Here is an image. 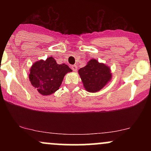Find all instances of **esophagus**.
I'll use <instances>...</instances> for the list:
<instances>
[{"instance_id":"esophagus-1","label":"esophagus","mask_w":151,"mask_h":151,"mask_svg":"<svg viewBox=\"0 0 151 151\" xmlns=\"http://www.w3.org/2000/svg\"><path fill=\"white\" fill-rule=\"evenodd\" d=\"M72 70L74 71V72H77V66L76 65H72Z\"/></svg>"}]
</instances>
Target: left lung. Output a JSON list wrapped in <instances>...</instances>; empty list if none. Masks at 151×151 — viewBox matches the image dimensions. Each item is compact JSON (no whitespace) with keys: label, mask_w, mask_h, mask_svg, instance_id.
<instances>
[{"label":"left lung","mask_w":151,"mask_h":151,"mask_svg":"<svg viewBox=\"0 0 151 151\" xmlns=\"http://www.w3.org/2000/svg\"><path fill=\"white\" fill-rule=\"evenodd\" d=\"M83 85L89 92H97L101 90L111 80L112 74L110 68L103 63L92 59L88 62L85 67L79 69Z\"/></svg>","instance_id":"1"}]
</instances>
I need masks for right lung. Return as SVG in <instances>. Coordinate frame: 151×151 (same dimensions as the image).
<instances>
[{
	"instance_id": "obj_1",
	"label": "right lung",
	"mask_w": 151,
	"mask_h": 151,
	"mask_svg": "<svg viewBox=\"0 0 151 151\" xmlns=\"http://www.w3.org/2000/svg\"><path fill=\"white\" fill-rule=\"evenodd\" d=\"M72 70L65 64L59 65L52 57L40 60L32 65L29 74L31 84L43 96H48L58 91L64 77Z\"/></svg>"
}]
</instances>
